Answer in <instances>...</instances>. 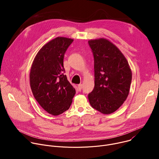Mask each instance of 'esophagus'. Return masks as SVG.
Listing matches in <instances>:
<instances>
[{
  "label": "esophagus",
  "instance_id": "1",
  "mask_svg": "<svg viewBox=\"0 0 159 159\" xmlns=\"http://www.w3.org/2000/svg\"><path fill=\"white\" fill-rule=\"evenodd\" d=\"M82 87V84H79V85H78V89H79V90H81Z\"/></svg>",
  "mask_w": 159,
  "mask_h": 159
}]
</instances>
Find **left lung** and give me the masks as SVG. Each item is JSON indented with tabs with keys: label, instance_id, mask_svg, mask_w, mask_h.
I'll return each mask as SVG.
<instances>
[{
	"label": "left lung",
	"instance_id": "1",
	"mask_svg": "<svg viewBox=\"0 0 159 159\" xmlns=\"http://www.w3.org/2000/svg\"><path fill=\"white\" fill-rule=\"evenodd\" d=\"M94 60V87L88 94L91 106L102 114L116 111L125 101L132 73L121 51L104 38L89 40Z\"/></svg>",
	"mask_w": 159,
	"mask_h": 159
}]
</instances>
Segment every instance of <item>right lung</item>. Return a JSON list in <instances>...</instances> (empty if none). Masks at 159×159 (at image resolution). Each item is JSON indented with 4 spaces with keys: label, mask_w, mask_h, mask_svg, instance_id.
I'll list each match as a JSON object with an SVG mask.
<instances>
[{
    "label": "right lung",
    "mask_w": 159,
    "mask_h": 159,
    "mask_svg": "<svg viewBox=\"0 0 159 159\" xmlns=\"http://www.w3.org/2000/svg\"><path fill=\"white\" fill-rule=\"evenodd\" d=\"M73 41L65 37L51 40L38 52L31 68L33 94L42 108L53 116L69 109L75 94L63 66L64 55Z\"/></svg>",
    "instance_id": "add662e5"
}]
</instances>
